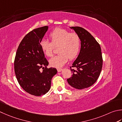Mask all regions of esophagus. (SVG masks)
<instances>
[{
	"mask_svg": "<svg viewBox=\"0 0 122 122\" xmlns=\"http://www.w3.org/2000/svg\"><path fill=\"white\" fill-rule=\"evenodd\" d=\"M62 68H57V70H58V72H61V71H62Z\"/></svg>",
	"mask_w": 122,
	"mask_h": 122,
	"instance_id": "34e87169",
	"label": "esophagus"
}]
</instances>
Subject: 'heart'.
<instances>
[{
  "label": "heart",
  "mask_w": 122,
  "mask_h": 122,
  "mask_svg": "<svg viewBox=\"0 0 122 122\" xmlns=\"http://www.w3.org/2000/svg\"><path fill=\"white\" fill-rule=\"evenodd\" d=\"M49 37L51 42L43 39L40 42V47L47 56L53 55L54 47L58 46L57 56L50 59L52 66L59 68L66 63L68 59L72 60L75 59L79 52L80 39L75 33L61 28H56L50 33Z\"/></svg>",
  "instance_id": "1"
}]
</instances>
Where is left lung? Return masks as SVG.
<instances>
[{
    "label": "left lung",
    "mask_w": 122,
    "mask_h": 122,
    "mask_svg": "<svg viewBox=\"0 0 122 122\" xmlns=\"http://www.w3.org/2000/svg\"><path fill=\"white\" fill-rule=\"evenodd\" d=\"M80 37V51L77 58L70 69L72 76L67 79L71 86L78 89H83L96 82L102 71V58L101 48L90 33L82 27H70ZM71 68V67H70Z\"/></svg>",
    "instance_id": "1"
}]
</instances>
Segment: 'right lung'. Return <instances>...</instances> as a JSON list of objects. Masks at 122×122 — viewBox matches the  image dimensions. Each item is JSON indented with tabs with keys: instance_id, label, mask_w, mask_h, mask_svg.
<instances>
[{
	"instance_id": "1",
	"label": "right lung",
	"mask_w": 122,
	"mask_h": 122,
	"mask_svg": "<svg viewBox=\"0 0 122 122\" xmlns=\"http://www.w3.org/2000/svg\"><path fill=\"white\" fill-rule=\"evenodd\" d=\"M48 28L45 26L28 33L19 45L14 61L19 84L26 92L36 96L49 92L52 78L57 73L56 68H47L49 62L40 45Z\"/></svg>"
}]
</instances>
